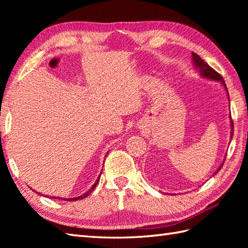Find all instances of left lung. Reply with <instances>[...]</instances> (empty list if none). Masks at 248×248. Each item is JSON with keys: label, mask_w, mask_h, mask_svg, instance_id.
Returning <instances> with one entry per match:
<instances>
[{"label": "left lung", "mask_w": 248, "mask_h": 248, "mask_svg": "<svg viewBox=\"0 0 248 248\" xmlns=\"http://www.w3.org/2000/svg\"><path fill=\"white\" fill-rule=\"evenodd\" d=\"M192 56H193L194 65H195V67L198 68V69H199L200 76H202V78H209V80H214V81L222 82V84H223V85H224L225 88H226V92H227L228 98H229V93H228V91H227V86H226V84H225V82H224L223 77L220 76L218 72L215 71V70L213 69V68L210 67V66L207 64V62H205L202 59V57H200L199 55H197L196 53H193ZM229 101H230V100H229ZM230 118H231V116H230ZM230 124H231V134H230V139L232 140V136H233V121H232V119H230ZM225 159H226V157H225ZM224 162H225V160H224ZM224 162L222 163V165H220V166L217 168V171H215V173H217V172L220 170V168H222V166L224 165ZM215 173H214V175H215Z\"/></svg>", "instance_id": "obj_1"}]
</instances>
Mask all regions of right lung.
<instances>
[{
  "label": "right lung",
  "instance_id": "add662e5",
  "mask_svg": "<svg viewBox=\"0 0 248 248\" xmlns=\"http://www.w3.org/2000/svg\"><path fill=\"white\" fill-rule=\"evenodd\" d=\"M99 180H100V176L98 177V179H97V181L96 182H94V184H93V186L91 187V188H89L88 189V191L86 192V193H84L83 195H81V196H78V197H75V198H59V197H51L50 196V198H52V199H57V198H59V199H62V200H68V202H73V200H75V202H76V200H80V199H83V198H85V197H87L88 196V195L89 194H91L93 191V189H94V187H96L97 186V184H98V182H99ZM33 191H34V189H33ZM34 192H36V191H34ZM37 194H38V192H36ZM39 195H40V193H39Z\"/></svg>",
  "mask_w": 248,
  "mask_h": 248
}]
</instances>
